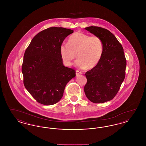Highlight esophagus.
Listing matches in <instances>:
<instances>
[{"label":"esophagus","mask_w":146,"mask_h":146,"mask_svg":"<svg viewBox=\"0 0 146 146\" xmlns=\"http://www.w3.org/2000/svg\"><path fill=\"white\" fill-rule=\"evenodd\" d=\"M83 74V73L82 72H80L79 70H76V75L78 76H79V75H80V74Z\"/></svg>","instance_id":"34e87169"}]
</instances>
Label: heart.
I'll return each mask as SVG.
<instances>
[{"label": "heart", "mask_w": 146, "mask_h": 146, "mask_svg": "<svg viewBox=\"0 0 146 146\" xmlns=\"http://www.w3.org/2000/svg\"><path fill=\"white\" fill-rule=\"evenodd\" d=\"M104 51V44L101 38L76 32L71 35L67 44H62L60 52L63 62L67 66L72 65L77 57L76 65L81 68L95 67L100 61Z\"/></svg>", "instance_id": "obj_1"}]
</instances>
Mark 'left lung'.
Returning <instances> with one entry per match:
<instances>
[{
	"instance_id": "obj_1",
	"label": "left lung",
	"mask_w": 146,
	"mask_h": 146,
	"mask_svg": "<svg viewBox=\"0 0 146 146\" xmlns=\"http://www.w3.org/2000/svg\"><path fill=\"white\" fill-rule=\"evenodd\" d=\"M85 29L101 38L104 51L97 65L85 74L87 83L84 90L92 102L102 104L117 94L125 79L126 60L121 44L110 31L96 26Z\"/></svg>"
}]
</instances>
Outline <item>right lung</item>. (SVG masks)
<instances>
[{
    "label": "right lung",
    "mask_w": 146,
    "mask_h": 146,
    "mask_svg": "<svg viewBox=\"0 0 146 146\" xmlns=\"http://www.w3.org/2000/svg\"><path fill=\"white\" fill-rule=\"evenodd\" d=\"M72 29L50 27L32 39L22 65L23 84L29 94L41 104L52 105L62 97L64 88L76 76V70L63 64L60 48Z\"/></svg>",
    "instance_id": "1"
}]
</instances>
